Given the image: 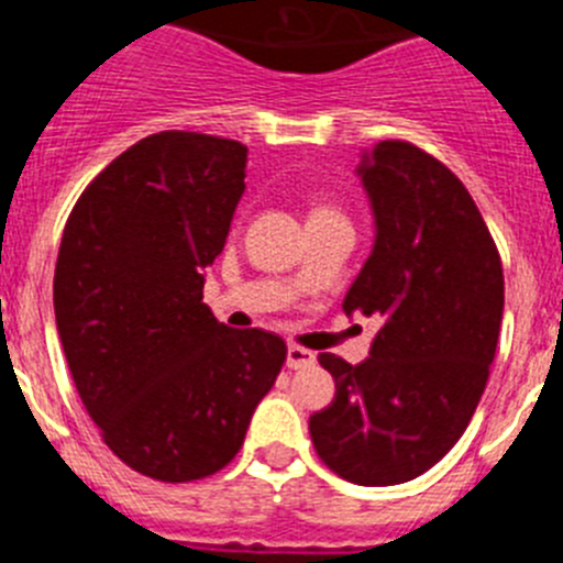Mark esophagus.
Here are the masks:
<instances>
[{"label":"esophagus","mask_w":563,"mask_h":563,"mask_svg":"<svg viewBox=\"0 0 563 563\" xmlns=\"http://www.w3.org/2000/svg\"><path fill=\"white\" fill-rule=\"evenodd\" d=\"M317 362V356H313L311 351H306V347H300V344H288L286 351V364L291 369H306L311 367V364Z\"/></svg>","instance_id":"34e87169"}]
</instances>
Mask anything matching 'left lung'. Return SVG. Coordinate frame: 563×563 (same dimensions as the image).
Listing matches in <instances>:
<instances>
[{
    "mask_svg": "<svg viewBox=\"0 0 563 563\" xmlns=\"http://www.w3.org/2000/svg\"><path fill=\"white\" fill-rule=\"evenodd\" d=\"M373 250L344 313L378 317L369 358L319 353L336 395L308 420L317 454L356 485L420 477L483 398L503 325V261L463 181L401 140L362 151Z\"/></svg>",
    "mask_w": 563,
    "mask_h": 563,
    "instance_id": "1",
    "label": "left lung"
}]
</instances>
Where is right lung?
<instances>
[{
	"mask_svg": "<svg viewBox=\"0 0 563 563\" xmlns=\"http://www.w3.org/2000/svg\"><path fill=\"white\" fill-rule=\"evenodd\" d=\"M246 145L159 131L86 187L60 235L53 302L86 412L125 465L162 483L224 468L286 342L201 302L244 196Z\"/></svg>",
	"mask_w": 563,
	"mask_h": 563,
	"instance_id": "obj_1",
	"label": "right lung"
}]
</instances>
